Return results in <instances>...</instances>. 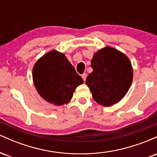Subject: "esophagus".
<instances>
[{
	"mask_svg": "<svg viewBox=\"0 0 157 157\" xmlns=\"http://www.w3.org/2000/svg\"><path fill=\"white\" fill-rule=\"evenodd\" d=\"M81 77H82V80H83L84 81H86V77H87V74L83 73L82 75H81Z\"/></svg>",
	"mask_w": 157,
	"mask_h": 157,
	"instance_id": "esophagus-1",
	"label": "esophagus"
}]
</instances>
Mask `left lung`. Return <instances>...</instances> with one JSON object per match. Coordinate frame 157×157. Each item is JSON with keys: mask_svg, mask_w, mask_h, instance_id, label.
<instances>
[{"mask_svg": "<svg viewBox=\"0 0 157 157\" xmlns=\"http://www.w3.org/2000/svg\"><path fill=\"white\" fill-rule=\"evenodd\" d=\"M93 71L86 83L94 100L103 106H111L125 97L133 80V68L128 57L119 50L105 46L91 60Z\"/></svg>", "mask_w": 157, "mask_h": 157, "instance_id": "left-lung-1", "label": "left lung"}]
</instances>
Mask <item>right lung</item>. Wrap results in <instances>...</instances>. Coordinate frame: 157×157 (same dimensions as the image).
Instances as JSON below:
<instances>
[{
	"mask_svg": "<svg viewBox=\"0 0 157 157\" xmlns=\"http://www.w3.org/2000/svg\"><path fill=\"white\" fill-rule=\"evenodd\" d=\"M33 82L43 99L55 105L69 102L83 80L64 54L52 50L40 57L32 70Z\"/></svg>",
	"mask_w": 157,
	"mask_h": 157,
	"instance_id": "obj_1",
	"label": "right lung"
}]
</instances>
